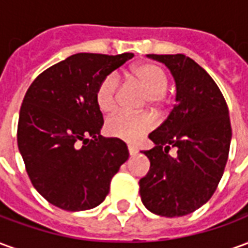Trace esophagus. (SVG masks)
<instances>
[{
    "label": "esophagus",
    "mask_w": 248,
    "mask_h": 248,
    "mask_svg": "<svg viewBox=\"0 0 248 248\" xmlns=\"http://www.w3.org/2000/svg\"><path fill=\"white\" fill-rule=\"evenodd\" d=\"M127 150H129L130 155H135V154L138 153V149H137V147H134V146H131V145L127 146Z\"/></svg>",
    "instance_id": "obj_1"
}]
</instances>
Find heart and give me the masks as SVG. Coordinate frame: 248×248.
<instances>
[{"label": "heart", "instance_id": "b5f03b06", "mask_svg": "<svg viewBox=\"0 0 248 248\" xmlns=\"http://www.w3.org/2000/svg\"><path fill=\"white\" fill-rule=\"evenodd\" d=\"M133 79L138 81L149 93V102L159 106L165 99L169 78L165 70L154 63H142L131 70ZM119 93V78L115 73L103 77L95 90V101L103 113H111L117 108ZM154 127V118L150 114L117 113L108 117L105 129L111 137L127 142H137Z\"/></svg>", "mask_w": 248, "mask_h": 248}]
</instances>
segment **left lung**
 Returning <instances> with one entry per match:
<instances>
[{
    "label": "left lung",
    "instance_id": "left-lung-1",
    "mask_svg": "<svg viewBox=\"0 0 248 248\" xmlns=\"http://www.w3.org/2000/svg\"><path fill=\"white\" fill-rule=\"evenodd\" d=\"M170 69L177 83V103L143 151L150 170L140 181L147 210L161 217H183L203 206L218 187L229 159V108L207 71L183 54H147ZM177 149V155L168 151Z\"/></svg>",
    "mask_w": 248,
    "mask_h": 248
}]
</instances>
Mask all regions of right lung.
<instances>
[{
  "instance_id": "add662e5",
  "label": "right lung",
  "mask_w": 248,
  "mask_h": 248,
  "mask_svg": "<svg viewBox=\"0 0 248 248\" xmlns=\"http://www.w3.org/2000/svg\"><path fill=\"white\" fill-rule=\"evenodd\" d=\"M134 57L78 53L42 71L19 110L17 143L31 185L56 207H97L129 158L119 138L99 134L95 90L103 77Z\"/></svg>"
}]
</instances>
